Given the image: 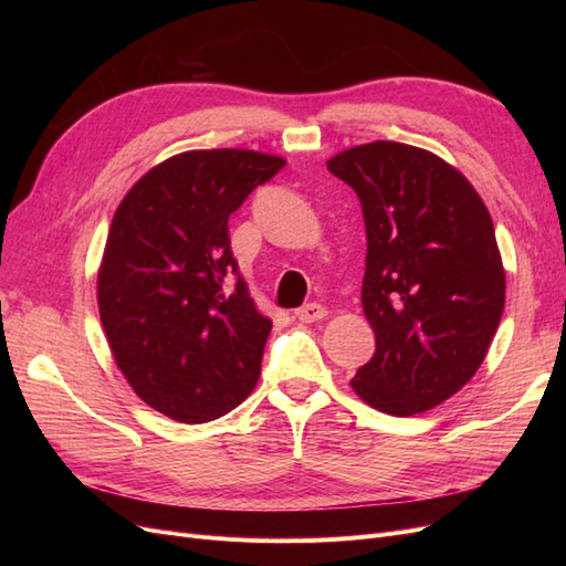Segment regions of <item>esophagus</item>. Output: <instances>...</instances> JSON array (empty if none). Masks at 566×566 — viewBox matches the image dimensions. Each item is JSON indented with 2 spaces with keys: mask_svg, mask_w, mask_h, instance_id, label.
I'll list each match as a JSON object with an SVG mask.
<instances>
[{
  "mask_svg": "<svg viewBox=\"0 0 566 566\" xmlns=\"http://www.w3.org/2000/svg\"><path fill=\"white\" fill-rule=\"evenodd\" d=\"M325 316H328V312H325V306L321 304H304L295 312V318L302 323H316V321H323Z\"/></svg>",
  "mask_w": 566,
  "mask_h": 566,
  "instance_id": "34e87169",
  "label": "esophagus"
}]
</instances>
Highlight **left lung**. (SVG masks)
Instances as JSON below:
<instances>
[{"label":"left lung","instance_id":"obj_1","mask_svg":"<svg viewBox=\"0 0 566 566\" xmlns=\"http://www.w3.org/2000/svg\"><path fill=\"white\" fill-rule=\"evenodd\" d=\"M366 221L364 314L375 354L349 382L387 416L451 399L484 364L505 306V269L484 200L432 150L370 142L337 153Z\"/></svg>","mask_w":566,"mask_h":566}]
</instances>
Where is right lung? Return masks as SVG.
<instances>
[{
    "label": "right lung",
    "instance_id": "1",
    "mask_svg": "<svg viewBox=\"0 0 566 566\" xmlns=\"http://www.w3.org/2000/svg\"><path fill=\"white\" fill-rule=\"evenodd\" d=\"M285 158L184 150L117 205L96 279L101 325L136 397L177 422H210L260 380L271 318L231 252L229 217Z\"/></svg>",
    "mask_w": 566,
    "mask_h": 566
}]
</instances>
